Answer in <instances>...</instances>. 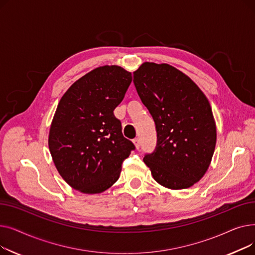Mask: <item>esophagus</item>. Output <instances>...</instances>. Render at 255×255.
<instances>
[{
  "label": "esophagus",
  "instance_id": "esophagus-1",
  "mask_svg": "<svg viewBox=\"0 0 255 255\" xmlns=\"http://www.w3.org/2000/svg\"><path fill=\"white\" fill-rule=\"evenodd\" d=\"M133 141V143H134V145H135V148L136 149H138L139 146H140V140H139V138L138 137H136V138H134L132 140Z\"/></svg>",
  "mask_w": 255,
  "mask_h": 255
}]
</instances>
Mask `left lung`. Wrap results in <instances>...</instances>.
Masks as SVG:
<instances>
[{
	"label": "left lung",
	"instance_id": "left-lung-1",
	"mask_svg": "<svg viewBox=\"0 0 255 255\" xmlns=\"http://www.w3.org/2000/svg\"><path fill=\"white\" fill-rule=\"evenodd\" d=\"M133 83L157 130L156 150L143 162L165 188H189L205 176L215 151L216 123L208 98L189 76L165 63H142Z\"/></svg>",
	"mask_w": 255,
	"mask_h": 255
}]
</instances>
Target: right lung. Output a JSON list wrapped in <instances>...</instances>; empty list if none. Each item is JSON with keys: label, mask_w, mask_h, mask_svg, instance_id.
Wrapping results in <instances>:
<instances>
[{"label": "right lung", "mask_w": 255, "mask_h": 255, "mask_svg": "<svg viewBox=\"0 0 255 255\" xmlns=\"http://www.w3.org/2000/svg\"><path fill=\"white\" fill-rule=\"evenodd\" d=\"M131 80V72L122 67L100 66L72 84L58 104L48 148L60 176L79 192L109 189L135 149L114 115Z\"/></svg>", "instance_id": "right-lung-1"}]
</instances>
